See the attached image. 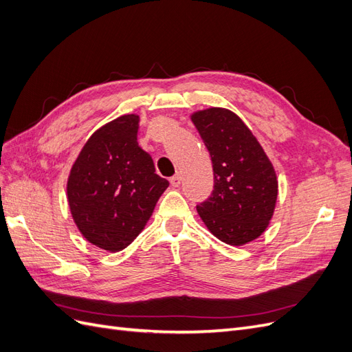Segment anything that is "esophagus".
I'll return each mask as SVG.
<instances>
[{
    "instance_id": "1",
    "label": "esophagus",
    "mask_w": 352,
    "mask_h": 352,
    "mask_svg": "<svg viewBox=\"0 0 352 352\" xmlns=\"http://www.w3.org/2000/svg\"><path fill=\"white\" fill-rule=\"evenodd\" d=\"M180 182H182V176H180L179 173L170 177V184H172V186H175V188H177L180 185Z\"/></svg>"
}]
</instances>
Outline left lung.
<instances>
[{"label": "left lung", "mask_w": 352, "mask_h": 352, "mask_svg": "<svg viewBox=\"0 0 352 352\" xmlns=\"http://www.w3.org/2000/svg\"><path fill=\"white\" fill-rule=\"evenodd\" d=\"M211 157L214 189L197 206L208 230L221 242L243 245L267 229L278 199L273 164L239 117L211 107L190 116Z\"/></svg>", "instance_id": "1"}]
</instances>
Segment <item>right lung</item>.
I'll use <instances>...</instances> for the list:
<instances>
[{"instance_id": "right-lung-1", "label": "right lung", "mask_w": 352, "mask_h": 352, "mask_svg": "<svg viewBox=\"0 0 352 352\" xmlns=\"http://www.w3.org/2000/svg\"><path fill=\"white\" fill-rule=\"evenodd\" d=\"M140 116L124 114L95 131L67 179L72 217L83 238L117 252L150 220L168 182L155 173L151 155L138 145Z\"/></svg>"}]
</instances>
